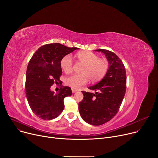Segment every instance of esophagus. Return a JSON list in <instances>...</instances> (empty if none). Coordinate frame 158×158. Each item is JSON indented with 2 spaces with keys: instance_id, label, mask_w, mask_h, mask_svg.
Returning a JSON list of instances; mask_svg holds the SVG:
<instances>
[{
  "instance_id": "esophagus-1",
  "label": "esophagus",
  "mask_w": 158,
  "mask_h": 158,
  "mask_svg": "<svg viewBox=\"0 0 158 158\" xmlns=\"http://www.w3.org/2000/svg\"><path fill=\"white\" fill-rule=\"evenodd\" d=\"M72 93H76V92H77V90L74 89V88H72Z\"/></svg>"
}]
</instances>
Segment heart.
Masks as SVG:
<instances>
[{"label": "heart", "mask_w": 158, "mask_h": 158, "mask_svg": "<svg viewBox=\"0 0 158 158\" xmlns=\"http://www.w3.org/2000/svg\"><path fill=\"white\" fill-rule=\"evenodd\" d=\"M77 60L83 64L79 75H72L65 79L66 85L74 89L85 85L89 79L92 82L101 81L109 69V63L106 60L99 58L98 56L90 51H82L75 56ZM60 66L66 73L72 72L73 62L70 54L64 56L60 61Z\"/></svg>", "instance_id": "b5f03b06"}]
</instances>
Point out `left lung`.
<instances>
[{"label":"left lung","mask_w":158,"mask_h":158,"mask_svg":"<svg viewBox=\"0 0 158 158\" xmlns=\"http://www.w3.org/2000/svg\"><path fill=\"white\" fill-rule=\"evenodd\" d=\"M95 51L105 54L109 69L104 77L88 88L95 94L82 92L84 98L79 103L82 118L93 126H100L111 120L119 110L126 91V72L122 61L114 52L105 49Z\"/></svg>","instance_id":"obj_1"}]
</instances>
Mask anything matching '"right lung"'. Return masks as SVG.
Instances as JSON below:
<instances>
[{
	"mask_svg": "<svg viewBox=\"0 0 158 158\" xmlns=\"http://www.w3.org/2000/svg\"><path fill=\"white\" fill-rule=\"evenodd\" d=\"M77 47H68L58 43L40 47L30 60L26 72V94L31 109L43 120H52L64 110V98L72 95L71 88L61 86L54 94L51 90L54 85L61 82V58Z\"/></svg>",
	"mask_w": 158,
	"mask_h": 158,
	"instance_id": "obj_1",
	"label": "right lung"
}]
</instances>
